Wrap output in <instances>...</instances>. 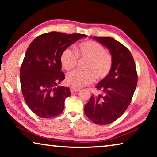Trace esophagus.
Listing matches in <instances>:
<instances>
[{"label":"esophagus","mask_w":157,"mask_h":157,"mask_svg":"<svg viewBox=\"0 0 157 157\" xmlns=\"http://www.w3.org/2000/svg\"><path fill=\"white\" fill-rule=\"evenodd\" d=\"M70 90L71 92H75L80 90V88H78V87H74V86H71L70 87Z\"/></svg>","instance_id":"esophagus-1"}]
</instances>
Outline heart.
I'll use <instances>...</instances> for the list:
<instances>
[{
	"instance_id": "heart-1",
	"label": "heart",
	"mask_w": 157,
	"mask_h": 157,
	"mask_svg": "<svg viewBox=\"0 0 157 157\" xmlns=\"http://www.w3.org/2000/svg\"><path fill=\"white\" fill-rule=\"evenodd\" d=\"M78 57L87 59L85 68L87 71L75 70L66 76V82L71 86L82 87L94 80L102 79L109 75L113 66V57L106 51L104 46L94 41L82 42L75 48L74 52L70 48L63 50L60 55L62 67L70 71L77 65Z\"/></svg>"
}]
</instances>
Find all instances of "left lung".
Returning a JSON list of instances; mask_svg holds the SVG:
<instances>
[{
  "label": "left lung",
  "instance_id": "8db88e82",
  "mask_svg": "<svg viewBox=\"0 0 157 157\" xmlns=\"http://www.w3.org/2000/svg\"><path fill=\"white\" fill-rule=\"evenodd\" d=\"M109 50L113 66L107 78L95 88L102 94H93L84 106V113L95 124H107L120 118L131 102L138 75L134 58L129 49L111 37L94 36Z\"/></svg>",
  "mask_w": 157,
  "mask_h": 157
}]
</instances>
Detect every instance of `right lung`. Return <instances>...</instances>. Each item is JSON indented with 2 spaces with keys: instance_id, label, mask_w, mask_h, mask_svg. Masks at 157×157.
<instances>
[{
  "instance_id": "right-lung-1",
  "label": "right lung",
  "mask_w": 157,
  "mask_h": 157,
  "mask_svg": "<svg viewBox=\"0 0 157 157\" xmlns=\"http://www.w3.org/2000/svg\"><path fill=\"white\" fill-rule=\"evenodd\" d=\"M83 37L86 35L50 32L36 37L27 49L20 69L21 91L29 108L41 118H52L63 111L71 91L57 86L65 79L60 55Z\"/></svg>"
}]
</instances>
